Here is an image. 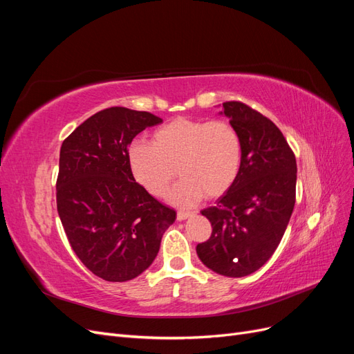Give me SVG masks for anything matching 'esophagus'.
<instances>
[{
    "label": "esophagus",
    "instance_id": "obj_1",
    "mask_svg": "<svg viewBox=\"0 0 354 354\" xmlns=\"http://www.w3.org/2000/svg\"><path fill=\"white\" fill-rule=\"evenodd\" d=\"M192 216H194V212H189V211H178V212H177V220L183 221V220H186V218H189V217H192Z\"/></svg>",
    "mask_w": 354,
    "mask_h": 354
}]
</instances>
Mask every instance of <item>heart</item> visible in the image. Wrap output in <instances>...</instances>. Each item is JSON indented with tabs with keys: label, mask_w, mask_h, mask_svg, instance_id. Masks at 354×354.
Masks as SVG:
<instances>
[{
	"label": "heart",
	"mask_w": 354,
	"mask_h": 354,
	"mask_svg": "<svg viewBox=\"0 0 354 354\" xmlns=\"http://www.w3.org/2000/svg\"><path fill=\"white\" fill-rule=\"evenodd\" d=\"M128 167L147 194L164 196L177 173L183 180L169 194L178 207H190L205 195L226 194L242 164V140L227 121L176 118L153 133L152 143L136 140L128 147Z\"/></svg>",
	"instance_id": "obj_1"
}]
</instances>
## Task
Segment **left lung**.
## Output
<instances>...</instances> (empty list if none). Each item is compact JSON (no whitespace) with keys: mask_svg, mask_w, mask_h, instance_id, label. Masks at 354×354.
Masks as SVG:
<instances>
[{"mask_svg":"<svg viewBox=\"0 0 354 354\" xmlns=\"http://www.w3.org/2000/svg\"><path fill=\"white\" fill-rule=\"evenodd\" d=\"M242 140V164L233 186L202 209L212 233L196 252L208 269L242 277L267 263L295 205L297 162L286 138L269 118L242 102L223 103Z\"/></svg>","mask_w":354,"mask_h":354,"instance_id":"1","label":"left lung"}]
</instances>
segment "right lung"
I'll use <instances>...</instances> for the list:
<instances>
[{"label":"right lung","mask_w":354,"mask_h":354,"mask_svg":"<svg viewBox=\"0 0 354 354\" xmlns=\"http://www.w3.org/2000/svg\"><path fill=\"white\" fill-rule=\"evenodd\" d=\"M160 118L127 108L90 116L63 140L56 183L57 212L73 252L108 282L131 281L155 260L176 211L134 180L127 152Z\"/></svg>","instance_id":"add662e5"}]
</instances>
